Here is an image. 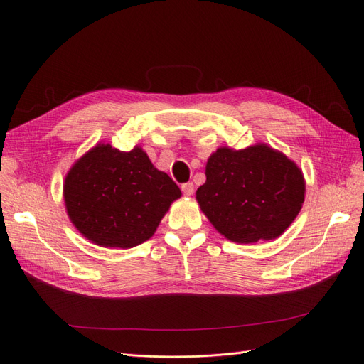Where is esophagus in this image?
Instances as JSON below:
<instances>
[{"label": "esophagus", "mask_w": 364, "mask_h": 364, "mask_svg": "<svg viewBox=\"0 0 364 364\" xmlns=\"http://www.w3.org/2000/svg\"><path fill=\"white\" fill-rule=\"evenodd\" d=\"M181 188H182V193H183L185 196H191V194L194 193V185H193L191 182L183 183V185L181 186Z\"/></svg>", "instance_id": "obj_1"}]
</instances>
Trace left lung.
Listing matches in <instances>:
<instances>
[{
  "label": "left lung",
  "instance_id": "left-lung-1",
  "mask_svg": "<svg viewBox=\"0 0 364 364\" xmlns=\"http://www.w3.org/2000/svg\"><path fill=\"white\" fill-rule=\"evenodd\" d=\"M205 174L196 200L211 225L234 243L278 238L305 200L302 170L264 142L241 150L218 147L208 158Z\"/></svg>",
  "mask_w": 364,
  "mask_h": 364
}]
</instances>
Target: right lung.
I'll return each instance as SVG.
<instances>
[{"instance_id": "obj_1", "label": "right lung", "mask_w": 364, "mask_h": 364, "mask_svg": "<svg viewBox=\"0 0 364 364\" xmlns=\"http://www.w3.org/2000/svg\"><path fill=\"white\" fill-rule=\"evenodd\" d=\"M181 196L179 186L139 146L121 151L98 142L74 162L63 181L71 223L102 247L130 249L144 243Z\"/></svg>"}]
</instances>
